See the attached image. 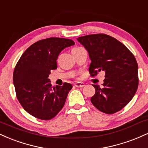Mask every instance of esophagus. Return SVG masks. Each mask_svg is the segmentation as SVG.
Returning a JSON list of instances; mask_svg holds the SVG:
<instances>
[{"label":"esophagus","mask_w":148,"mask_h":148,"mask_svg":"<svg viewBox=\"0 0 148 148\" xmlns=\"http://www.w3.org/2000/svg\"><path fill=\"white\" fill-rule=\"evenodd\" d=\"M74 86L76 88H83L85 86V84L84 83H76V84L74 85Z\"/></svg>","instance_id":"esophagus-1"}]
</instances>
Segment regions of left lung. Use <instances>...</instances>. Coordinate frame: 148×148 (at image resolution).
<instances>
[{"label":"left lung","instance_id":"obj_1","mask_svg":"<svg viewBox=\"0 0 148 148\" xmlns=\"http://www.w3.org/2000/svg\"><path fill=\"white\" fill-rule=\"evenodd\" d=\"M77 40L88 53L91 75L105 72L103 86L92 85L95 94L90 99L92 103L107 114L120 111L138 88V64L134 56L123 44L105 34L79 37Z\"/></svg>","mask_w":148,"mask_h":148}]
</instances>
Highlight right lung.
I'll list each match as a JSON object with an SVG mask.
<instances>
[{"mask_svg": "<svg viewBox=\"0 0 148 148\" xmlns=\"http://www.w3.org/2000/svg\"><path fill=\"white\" fill-rule=\"evenodd\" d=\"M75 45L72 40L50 37L28 47L18 61L13 74L16 97L25 111L38 119L49 120L64 106L72 86H52L50 71L57 69L60 53Z\"/></svg>", "mask_w": 148, "mask_h": 148, "instance_id": "right-lung-1", "label": "right lung"}]
</instances>
